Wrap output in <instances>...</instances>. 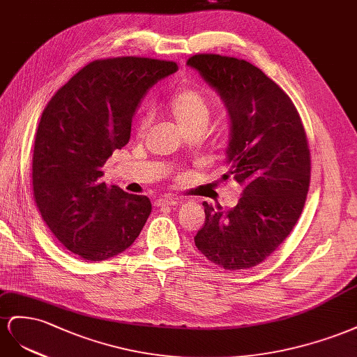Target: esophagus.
I'll return each instance as SVG.
<instances>
[{"label": "esophagus", "mask_w": 357, "mask_h": 357, "mask_svg": "<svg viewBox=\"0 0 357 357\" xmlns=\"http://www.w3.org/2000/svg\"><path fill=\"white\" fill-rule=\"evenodd\" d=\"M178 199L173 197V196H165V197H160L155 200V205L157 206H172V205H176Z\"/></svg>", "instance_id": "esophagus-1"}]
</instances>
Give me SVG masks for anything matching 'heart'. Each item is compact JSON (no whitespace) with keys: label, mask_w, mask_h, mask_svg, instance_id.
Here are the masks:
<instances>
[{"label":"heart","mask_w":357,"mask_h":357,"mask_svg":"<svg viewBox=\"0 0 357 357\" xmlns=\"http://www.w3.org/2000/svg\"><path fill=\"white\" fill-rule=\"evenodd\" d=\"M166 112L175 119L182 135L203 133L211 119V105L205 94L197 88L184 86L178 89L170 97L166 105ZM148 127V116H144L139 122L137 131L144 135Z\"/></svg>","instance_id":"obj_1"}]
</instances>
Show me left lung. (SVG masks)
<instances>
[{
  "label": "left lung",
  "mask_w": 357,
  "mask_h": 357,
  "mask_svg": "<svg viewBox=\"0 0 357 357\" xmlns=\"http://www.w3.org/2000/svg\"><path fill=\"white\" fill-rule=\"evenodd\" d=\"M187 64L227 107L231 139L222 179L242 188L227 212L203 203L205 224L196 247L226 271L248 269L268 259L301 217L311 181L307 133L290 97L248 61L197 54Z\"/></svg>",
  "instance_id": "left-lung-1"
}]
</instances>
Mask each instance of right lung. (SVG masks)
Returning a JSON list of instances; mask_svg holds the SVG:
<instances>
[{
	"instance_id": "add662e5",
	"label": "right lung",
	"mask_w": 357,
	"mask_h": 357,
	"mask_svg": "<svg viewBox=\"0 0 357 357\" xmlns=\"http://www.w3.org/2000/svg\"><path fill=\"white\" fill-rule=\"evenodd\" d=\"M176 70L173 61L145 56L96 59L46 105L34 142V200L54 236L80 259L115 257L144 229L149 199L109 188L103 166L128 144L142 97Z\"/></svg>"
}]
</instances>
